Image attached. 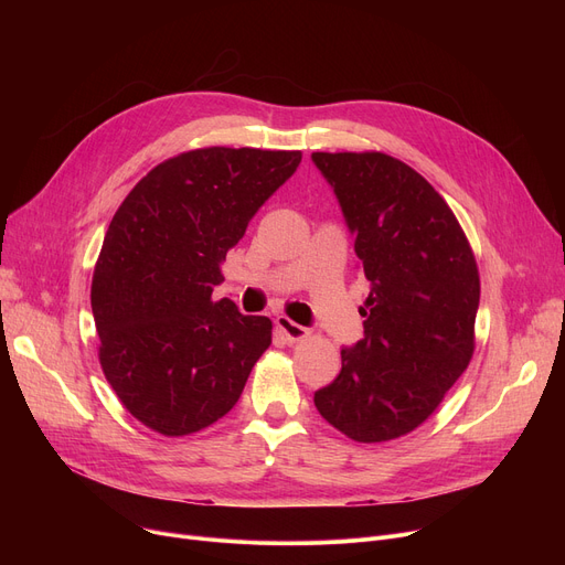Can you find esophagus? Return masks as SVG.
Masks as SVG:
<instances>
[{"label":"esophagus","instance_id":"1","mask_svg":"<svg viewBox=\"0 0 565 565\" xmlns=\"http://www.w3.org/2000/svg\"><path fill=\"white\" fill-rule=\"evenodd\" d=\"M275 324H277V330L286 337L288 343L305 341V339L309 337V330H307V328H302V324H298V322H292V320L286 318V316H277V318H275Z\"/></svg>","mask_w":565,"mask_h":565}]
</instances>
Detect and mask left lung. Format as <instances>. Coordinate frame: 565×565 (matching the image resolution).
Returning <instances> with one entry per match:
<instances>
[{
  "instance_id": "left-lung-1",
  "label": "left lung",
  "mask_w": 565,
  "mask_h": 565,
  "mask_svg": "<svg viewBox=\"0 0 565 565\" xmlns=\"http://www.w3.org/2000/svg\"><path fill=\"white\" fill-rule=\"evenodd\" d=\"M354 235L371 284L364 339L313 394L322 419L375 444L419 428L473 354L481 279L449 203L422 173L377 151L311 153Z\"/></svg>"
}]
</instances>
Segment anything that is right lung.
Segmentation results:
<instances>
[{"instance_id": "right-lung-1", "label": "right lung", "mask_w": 565, "mask_h": 565, "mask_svg": "<svg viewBox=\"0 0 565 565\" xmlns=\"http://www.w3.org/2000/svg\"><path fill=\"white\" fill-rule=\"evenodd\" d=\"M300 151L196 148L148 171L118 205L92 281L103 373L137 422L199 433L241 398L273 320L213 300L222 263Z\"/></svg>"}]
</instances>
